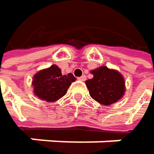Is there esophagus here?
I'll use <instances>...</instances> for the list:
<instances>
[{
	"label": "esophagus",
	"instance_id": "obj_1",
	"mask_svg": "<svg viewBox=\"0 0 154 154\" xmlns=\"http://www.w3.org/2000/svg\"><path fill=\"white\" fill-rule=\"evenodd\" d=\"M86 79V77H85V76H82V77H78V80H80V81H85Z\"/></svg>",
	"mask_w": 154,
	"mask_h": 154
}]
</instances>
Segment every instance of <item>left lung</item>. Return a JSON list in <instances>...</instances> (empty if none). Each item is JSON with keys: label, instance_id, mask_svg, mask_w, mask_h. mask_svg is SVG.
Segmentation results:
<instances>
[{"label": "left lung", "instance_id": "8db88e82", "mask_svg": "<svg viewBox=\"0 0 154 154\" xmlns=\"http://www.w3.org/2000/svg\"><path fill=\"white\" fill-rule=\"evenodd\" d=\"M93 78L85 81L90 96L102 105H110L120 100L126 92L125 79L116 69L106 66L91 70Z\"/></svg>", "mask_w": 154, "mask_h": 154}]
</instances>
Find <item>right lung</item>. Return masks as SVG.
Masks as SVG:
<instances>
[{"label": "right lung", "mask_w": 154, "mask_h": 154, "mask_svg": "<svg viewBox=\"0 0 154 154\" xmlns=\"http://www.w3.org/2000/svg\"><path fill=\"white\" fill-rule=\"evenodd\" d=\"M75 81L76 77L71 73L62 75L61 69L53 64L35 74L32 81L33 92L40 100L54 103L67 94L71 83Z\"/></svg>", "instance_id": "add662e5"}]
</instances>
